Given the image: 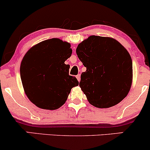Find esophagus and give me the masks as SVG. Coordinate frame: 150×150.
Segmentation results:
<instances>
[{
    "mask_svg": "<svg viewBox=\"0 0 150 150\" xmlns=\"http://www.w3.org/2000/svg\"><path fill=\"white\" fill-rule=\"evenodd\" d=\"M76 77H77V80H78V82H80V75H77V76H76Z\"/></svg>",
    "mask_w": 150,
    "mask_h": 150,
    "instance_id": "34e87169",
    "label": "esophagus"
}]
</instances>
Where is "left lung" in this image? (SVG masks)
Returning a JSON list of instances; mask_svg holds the SVG:
<instances>
[{
	"instance_id": "left-lung-1",
	"label": "left lung",
	"mask_w": 150,
	"mask_h": 150,
	"mask_svg": "<svg viewBox=\"0 0 150 150\" xmlns=\"http://www.w3.org/2000/svg\"><path fill=\"white\" fill-rule=\"evenodd\" d=\"M76 53L87 68L81 74L80 87L89 104L109 108L128 95L132 81V59L118 41L90 36L78 44Z\"/></svg>"
}]
</instances>
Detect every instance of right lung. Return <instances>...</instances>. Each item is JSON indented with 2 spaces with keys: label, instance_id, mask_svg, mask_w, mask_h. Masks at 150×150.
<instances>
[{
  "label": "right lung",
  "instance_id": "right-lung-1",
  "mask_svg": "<svg viewBox=\"0 0 150 150\" xmlns=\"http://www.w3.org/2000/svg\"><path fill=\"white\" fill-rule=\"evenodd\" d=\"M70 44L57 38L36 44L26 53L20 65V77L28 99L37 107L55 110L63 106L71 89L79 85L69 75Z\"/></svg>",
  "mask_w": 150,
  "mask_h": 150
}]
</instances>
